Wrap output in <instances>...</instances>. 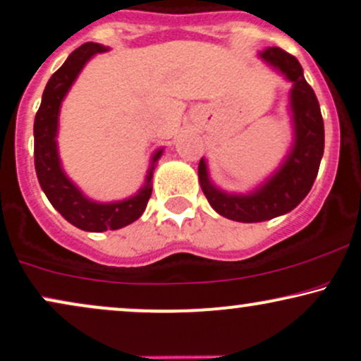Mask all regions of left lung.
I'll list each match as a JSON object with an SVG mask.
<instances>
[{"mask_svg":"<svg viewBox=\"0 0 361 361\" xmlns=\"http://www.w3.org/2000/svg\"><path fill=\"white\" fill-rule=\"evenodd\" d=\"M267 66L291 83L288 115L291 143L281 163L262 183L248 191H226L214 185L207 158L200 159L198 180L212 208L228 220L259 223L290 213L312 190L325 149V128L320 104L303 76L298 59L280 48L258 53Z\"/></svg>","mask_w":361,"mask_h":361,"instance_id":"1","label":"left lung"}]
</instances>
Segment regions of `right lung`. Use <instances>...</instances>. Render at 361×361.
<instances>
[{
    "mask_svg": "<svg viewBox=\"0 0 361 361\" xmlns=\"http://www.w3.org/2000/svg\"><path fill=\"white\" fill-rule=\"evenodd\" d=\"M109 51L108 47L98 43H85L75 49L63 66L54 73L43 91V98L35 118V168L41 190L44 191L53 208L70 221L71 225L85 231L102 233L106 230H120L138 220L147 208L153 190V171L163 149L158 148L149 158V166L143 185L135 195L115 202H97L90 198L61 165L58 149L59 113L66 94L78 80L80 73L91 58Z\"/></svg>",
    "mask_w": 361,
    "mask_h": 361,
    "instance_id": "right-lung-1",
    "label": "right lung"
}]
</instances>
